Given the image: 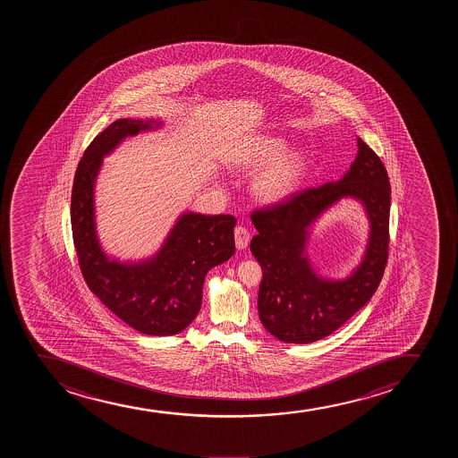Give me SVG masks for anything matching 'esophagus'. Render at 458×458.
<instances>
[{"instance_id":"1","label":"esophagus","mask_w":458,"mask_h":458,"mask_svg":"<svg viewBox=\"0 0 458 458\" xmlns=\"http://www.w3.org/2000/svg\"><path fill=\"white\" fill-rule=\"evenodd\" d=\"M235 246L237 249H246L248 248L249 242H250V233H249L248 229L246 227L238 226L235 227Z\"/></svg>"}]
</instances>
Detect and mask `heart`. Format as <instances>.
<instances>
[{
  "label": "heart",
  "mask_w": 458,
  "mask_h": 458,
  "mask_svg": "<svg viewBox=\"0 0 458 458\" xmlns=\"http://www.w3.org/2000/svg\"><path fill=\"white\" fill-rule=\"evenodd\" d=\"M284 140L275 137H261L237 154L232 164L242 169H255L268 164L253 182V192L263 201H278L292 194L304 179L307 157L302 151L284 149Z\"/></svg>",
  "instance_id": "heart-1"
}]
</instances>
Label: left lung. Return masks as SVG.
Masks as SVG:
<instances>
[{"mask_svg":"<svg viewBox=\"0 0 458 458\" xmlns=\"http://www.w3.org/2000/svg\"><path fill=\"white\" fill-rule=\"evenodd\" d=\"M358 145V157L336 183L298 191L250 214L258 231L250 250L263 268L258 313L266 330L279 341L310 344L336 332L371 300L384 276L391 186L377 154L362 139ZM344 196L363 201L372 235L357 272L344 282H327L315 276L303 257L306 229Z\"/></svg>","mask_w":458,"mask_h":458,"instance_id":"obj_1","label":"left lung"}]
</instances>
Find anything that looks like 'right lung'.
<instances>
[{
    "label": "right lung",
    "mask_w": 458,
    "mask_h": 458,
    "mask_svg": "<svg viewBox=\"0 0 458 458\" xmlns=\"http://www.w3.org/2000/svg\"><path fill=\"white\" fill-rule=\"evenodd\" d=\"M154 121L119 119L85 149L72 190V232L81 272L89 289L108 310L137 332L171 336L200 311L208 270L235 252L233 216H180L156 257L139 264L110 261L96 237L93 190L102 157L128 136L149 130Z\"/></svg>",
    "instance_id": "1"
}]
</instances>
